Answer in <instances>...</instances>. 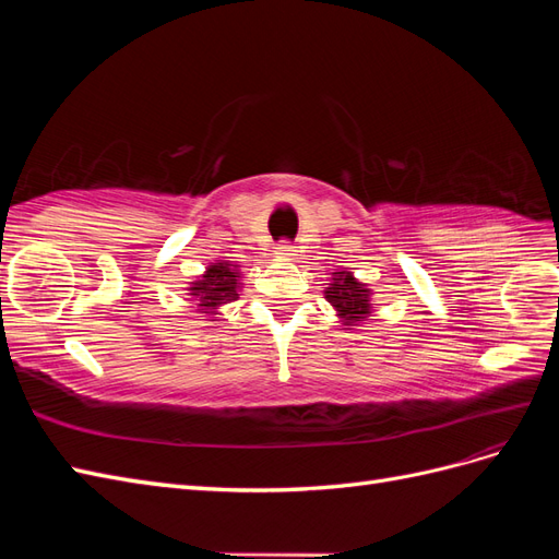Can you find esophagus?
I'll use <instances>...</instances> for the list:
<instances>
[{"label": "esophagus", "instance_id": "1", "mask_svg": "<svg viewBox=\"0 0 559 559\" xmlns=\"http://www.w3.org/2000/svg\"><path fill=\"white\" fill-rule=\"evenodd\" d=\"M275 249H277L280 257H284V259H286V257H294V251H296V249H294V245H292L289 240H282Z\"/></svg>", "mask_w": 559, "mask_h": 559}]
</instances>
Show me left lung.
Listing matches in <instances>:
<instances>
[{"label": "left lung", "mask_w": 559, "mask_h": 559, "mask_svg": "<svg viewBox=\"0 0 559 559\" xmlns=\"http://www.w3.org/2000/svg\"><path fill=\"white\" fill-rule=\"evenodd\" d=\"M326 298L347 321H361L370 312L368 292L349 273H337V280L329 286Z\"/></svg>", "instance_id": "8db88e82"}]
</instances>
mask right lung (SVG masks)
Returning a JSON list of instances; mask_svg holds the SVG:
<instances>
[{
	"mask_svg": "<svg viewBox=\"0 0 559 559\" xmlns=\"http://www.w3.org/2000/svg\"><path fill=\"white\" fill-rule=\"evenodd\" d=\"M238 270L230 267V263H216L205 277L191 286V292L200 300L202 310H214L222 302L238 298Z\"/></svg>",
	"mask_w": 559,
	"mask_h": 559,
	"instance_id": "1",
	"label": "right lung"
}]
</instances>
